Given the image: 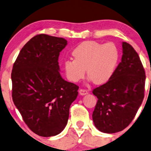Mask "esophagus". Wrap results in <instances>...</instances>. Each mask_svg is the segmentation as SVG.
<instances>
[{
	"label": "esophagus",
	"mask_w": 151,
	"mask_h": 151,
	"mask_svg": "<svg viewBox=\"0 0 151 151\" xmlns=\"http://www.w3.org/2000/svg\"><path fill=\"white\" fill-rule=\"evenodd\" d=\"M79 93H80V95L82 96H84V95H86V94H88V91L87 90H85V89H80V91H79Z\"/></svg>",
	"instance_id": "1"
}]
</instances>
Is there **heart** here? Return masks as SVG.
Returning <instances> with one entry per match:
<instances>
[{"instance_id": "obj_1", "label": "heart", "mask_w": 151, "mask_h": 151, "mask_svg": "<svg viewBox=\"0 0 151 151\" xmlns=\"http://www.w3.org/2000/svg\"><path fill=\"white\" fill-rule=\"evenodd\" d=\"M74 60L63 63L65 74L68 80L77 83L87 74L95 84L107 83L116 71L120 52L112 42L102 44L96 41H85L73 50Z\"/></svg>"}]
</instances>
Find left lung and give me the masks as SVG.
<instances>
[{
  "instance_id": "left-lung-1",
  "label": "left lung",
  "mask_w": 151,
  "mask_h": 151,
  "mask_svg": "<svg viewBox=\"0 0 151 151\" xmlns=\"http://www.w3.org/2000/svg\"><path fill=\"white\" fill-rule=\"evenodd\" d=\"M121 62L110 80L95 88L98 98L93 121L101 132L116 133L127 127L144 99L145 72L137 52L123 42Z\"/></svg>"
}]
</instances>
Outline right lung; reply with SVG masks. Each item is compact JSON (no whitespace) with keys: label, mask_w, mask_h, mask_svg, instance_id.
<instances>
[{"label":"right lung","mask_w":151,"mask_h":151,"mask_svg":"<svg viewBox=\"0 0 151 151\" xmlns=\"http://www.w3.org/2000/svg\"><path fill=\"white\" fill-rule=\"evenodd\" d=\"M63 38L36 35L19 52L12 71V99L29 129L41 137L60 134L66 127L79 87L60 76L58 57Z\"/></svg>","instance_id":"obj_1"}]
</instances>
